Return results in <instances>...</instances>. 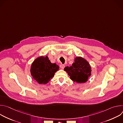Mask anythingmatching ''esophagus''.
Segmentation results:
<instances>
[{"label":"esophagus","instance_id":"obj_1","mask_svg":"<svg viewBox=\"0 0 123 123\" xmlns=\"http://www.w3.org/2000/svg\"><path fill=\"white\" fill-rule=\"evenodd\" d=\"M65 67V66L64 65H63V64H61V65H60V68H61V69H62L64 68Z\"/></svg>","mask_w":123,"mask_h":123}]
</instances>
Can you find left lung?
Returning <instances> with one entry per match:
<instances>
[{"instance_id": "8db88e82", "label": "left lung", "mask_w": 123, "mask_h": 123, "mask_svg": "<svg viewBox=\"0 0 123 123\" xmlns=\"http://www.w3.org/2000/svg\"><path fill=\"white\" fill-rule=\"evenodd\" d=\"M70 78L78 83H85L91 75V67L86 59L82 57H76L72 66L64 68Z\"/></svg>"}]
</instances>
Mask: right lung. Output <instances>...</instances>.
Segmentation results:
<instances>
[{
	"label": "right lung",
	"mask_w": 123,
	"mask_h": 123,
	"mask_svg": "<svg viewBox=\"0 0 123 123\" xmlns=\"http://www.w3.org/2000/svg\"><path fill=\"white\" fill-rule=\"evenodd\" d=\"M55 63H51L47 56L37 57L32 62L30 72L32 78L40 84H46L59 69Z\"/></svg>",
	"instance_id": "obj_1"
}]
</instances>
